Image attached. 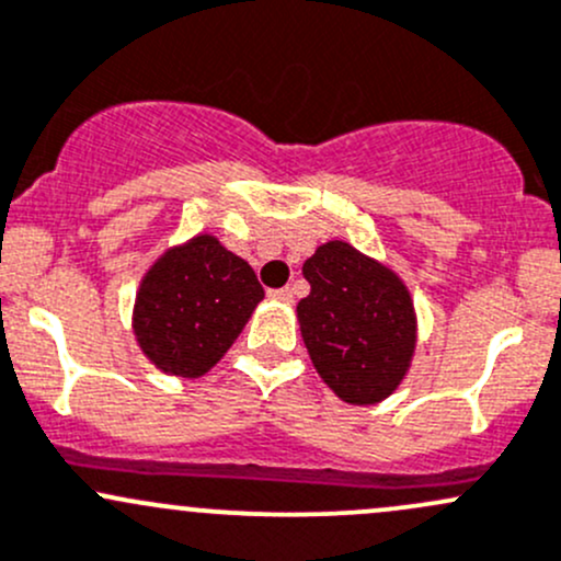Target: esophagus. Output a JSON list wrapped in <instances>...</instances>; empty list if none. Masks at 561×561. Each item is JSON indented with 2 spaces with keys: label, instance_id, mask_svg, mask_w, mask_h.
I'll list each match as a JSON object with an SVG mask.
<instances>
[{
  "label": "esophagus",
  "instance_id": "obj_1",
  "mask_svg": "<svg viewBox=\"0 0 561 561\" xmlns=\"http://www.w3.org/2000/svg\"><path fill=\"white\" fill-rule=\"evenodd\" d=\"M268 296L274 300H293V290L290 287H282V290H271Z\"/></svg>",
  "mask_w": 561,
  "mask_h": 561
}]
</instances>
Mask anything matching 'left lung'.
<instances>
[{"label": "left lung", "mask_w": 561, "mask_h": 561, "mask_svg": "<svg viewBox=\"0 0 561 561\" xmlns=\"http://www.w3.org/2000/svg\"><path fill=\"white\" fill-rule=\"evenodd\" d=\"M304 276L311 293L296 311L317 374L344 403L387 400L416 352V309L405 282L339 239L317 247Z\"/></svg>", "instance_id": "obj_1"}]
</instances>
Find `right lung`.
<instances>
[{
	"label": "right lung",
	"instance_id": "right-lung-1",
	"mask_svg": "<svg viewBox=\"0 0 561 561\" xmlns=\"http://www.w3.org/2000/svg\"><path fill=\"white\" fill-rule=\"evenodd\" d=\"M255 271L198 233L169 247L139 282L131 328L141 355L158 370L198 379L215 368L263 300Z\"/></svg>",
	"mask_w": 561,
	"mask_h": 561
}]
</instances>
